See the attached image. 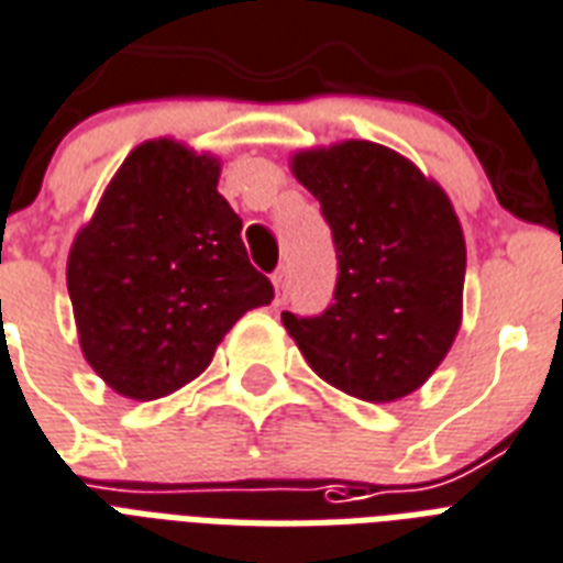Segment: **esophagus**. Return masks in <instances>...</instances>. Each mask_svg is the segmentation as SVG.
<instances>
[{
	"mask_svg": "<svg viewBox=\"0 0 563 563\" xmlns=\"http://www.w3.org/2000/svg\"><path fill=\"white\" fill-rule=\"evenodd\" d=\"M287 269L285 267H278L276 273H273V287H276V302H285V296H287Z\"/></svg>",
	"mask_w": 563,
	"mask_h": 563,
	"instance_id": "1",
	"label": "esophagus"
}]
</instances>
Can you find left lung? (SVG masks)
Returning <instances> with one entry per match:
<instances>
[{"mask_svg": "<svg viewBox=\"0 0 563 563\" xmlns=\"http://www.w3.org/2000/svg\"><path fill=\"white\" fill-rule=\"evenodd\" d=\"M294 176L320 202L338 252L334 302L282 311L320 378L364 402H394L446 358L461 325L467 246L449 196L382 143L296 152Z\"/></svg>", "mask_w": 563, "mask_h": 563, "instance_id": "8db88e82", "label": "left lung"}]
</instances>
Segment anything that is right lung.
<instances>
[{
  "label": "right lung",
  "mask_w": 563,
  "mask_h": 563,
  "mask_svg": "<svg viewBox=\"0 0 563 563\" xmlns=\"http://www.w3.org/2000/svg\"><path fill=\"white\" fill-rule=\"evenodd\" d=\"M217 178L211 155L167 137L141 143L69 250L81 352L129 399L146 402L194 382L225 331L273 302Z\"/></svg>",
  "instance_id": "1"
}]
</instances>
